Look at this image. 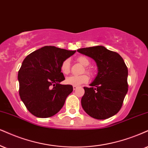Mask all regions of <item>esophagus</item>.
Listing matches in <instances>:
<instances>
[{"label": "esophagus", "mask_w": 148, "mask_h": 148, "mask_svg": "<svg viewBox=\"0 0 148 148\" xmlns=\"http://www.w3.org/2000/svg\"><path fill=\"white\" fill-rule=\"evenodd\" d=\"M77 88H78V87L77 86H73V88L74 90H76V89H77Z\"/></svg>", "instance_id": "1"}]
</instances>
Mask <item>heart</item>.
Here are the masks:
<instances>
[{
  "instance_id": "b5f03b06",
  "label": "heart",
  "mask_w": 148,
  "mask_h": 148,
  "mask_svg": "<svg viewBox=\"0 0 148 148\" xmlns=\"http://www.w3.org/2000/svg\"><path fill=\"white\" fill-rule=\"evenodd\" d=\"M77 60L79 62L85 66H87L89 65L90 64V61L86 56H79L77 58ZM70 60L69 59H66L64 60L62 63L61 66H60V69H61L62 73L63 74H68L70 72ZM87 71L90 72V70L87 69ZM89 77L87 75L83 74L80 75H71L69 77L66 78V83L67 84H70L73 86H79L82 84L86 83L88 81Z\"/></svg>"
}]
</instances>
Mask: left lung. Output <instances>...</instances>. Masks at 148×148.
Segmentation results:
<instances>
[{
	"label": "left lung",
	"instance_id": "8db88e82",
	"mask_svg": "<svg viewBox=\"0 0 148 148\" xmlns=\"http://www.w3.org/2000/svg\"><path fill=\"white\" fill-rule=\"evenodd\" d=\"M80 53L93 59L98 73L90 87H84L83 109L97 119H106L116 114L126 95L128 71L124 60L117 53L103 46L77 49Z\"/></svg>",
	"mask_w": 148,
	"mask_h": 148
}]
</instances>
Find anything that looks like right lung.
<instances>
[{
	"label": "right lung",
	"instance_id": "right-lung-1",
	"mask_svg": "<svg viewBox=\"0 0 148 148\" xmlns=\"http://www.w3.org/2000/svg\"><path fill=\"white\" fill-rule=\"evenodd\" d=\"M75 52L45 46L23 60L18 75L19 95L27 110L34 116L50 117L63 107L73 86L60 84L65 79L60 66L64 60Z\"/></svg>",
	"mask_w": 148,
	"mask_h": 148
}]
</instances>
